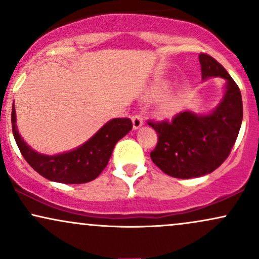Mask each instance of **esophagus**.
I'll use <instances>...</instances> for the list:
<instances>
[{"instance_id": "obj_1", "label": "esophagus", "mask_w": 259, "mask_h": 259, "mask_svg": "<svg viewBox=\"0 0 259 259\" xmlns=\"http://www.w3.org/2000/svg\"><path fill=\"white\" fill-rule=\"evenodd\" d=\"M132 120H133V127L135 130L136 129H140V127L144 125V119H142V117L140 114L133 115Z\"/></svg>"}]
</instances>
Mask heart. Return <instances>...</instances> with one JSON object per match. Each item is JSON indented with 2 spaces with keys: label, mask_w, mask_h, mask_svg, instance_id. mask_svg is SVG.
<instances>
[{
  "label": "heart",
  "mask_w": 259,
  "mask_h": 259,
  "mask_svg": "<svg viewBox=\"0 0 259 259\" xmlns=\"http://www.w3.org/2000/svg\"><path fill=\"white\" fill-rule=\"evenodd\" d=\"M156 94H158V91H157ZM177 102H178L177 99L171 97V99H168L164 103H163L162 108L164 109L165 112H173L175 109V107H177Z\"/></svg>",
  "instance_id": "heart-1"
}]
</instances>
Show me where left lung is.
Masks as SVG:
<instances>
[{
	"mask_svg": "<svg viewBox=\"0 0 259 259\" xmlns=\"http://www.w3.org/2000/svg\"><path fill=\"white\" fill-rule=\"evenodd\" d=\"M202 80L223 78L224 96L213 111L197 114L184 111L173 120L148 121L158 135L151 159L173 178L191 179L212 173L228 158L242 123V97L239 86L221 63L201 53Z\"/></svg>",
	"mask_w": 259,
	"mask_h": 259,
	"instance_id": "1",
	"label": "left lung"
}]
</instances>
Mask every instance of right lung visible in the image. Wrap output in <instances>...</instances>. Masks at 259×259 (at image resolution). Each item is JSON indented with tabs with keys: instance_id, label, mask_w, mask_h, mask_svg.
Wrapping results in <instances>:
<instances>
[{
	"instance_id": "obj_1",
	"label": "right lung",
	"mask_w": 259,
	"mask_h": 259,
	"mask_svg": "<svg viewBox=\"0 0 259 259\" xmlns=\"http://www.w3.org/2000/svg\"><path fill=\"white\" fill-rule=\"evenodd\" d=\"M132 129L129 118H114L79 147L50 156L36 152L22 139L17 127L16 108L12 107V132L23 157L34 170L56 183L84 184L96 179L108 164L115 144Z\"/></svg>"
}]
</instances>
